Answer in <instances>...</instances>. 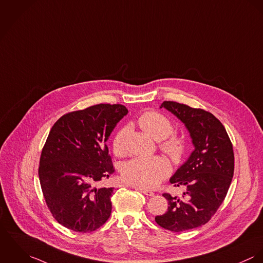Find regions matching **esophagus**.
<instances>
[{
  "instance_id": "obj_1",
  "label": "esophagus",
  "mask_w": 263,
  "mask_h": 263,
  "mask_svg": "<svg viewBox=\"0 0 263 263\" xmlns=\"http://www.w3.org/2000/svg\"><path fill=\"white\" fill-rule=\"evenodd\" d=\"M137 190H139L142 194H144L147 197H153L154 196V193L151 192V191H148V190H145V189H138V187H137Z\"/></svg>"
}]
</instances>
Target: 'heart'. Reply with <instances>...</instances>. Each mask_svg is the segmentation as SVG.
I'll return each mask as SVG.
<instances>
[{"label":"heart","instance_id":"heart-1","mask_svg":"<svg viewBox=\"0 0 263 263\" xmlns=\"http://www.w3.org/2000/svg\"><path fill=\"white\" fill-rule=\"evenodd\" d=\"M137 122L140 128L156 141L166 139L174 131L171 120L157 112H145ZM128 132V127H124L116 133L113 139V150L116 155L121 156L125 153ZM161 149L172 157L177 158L184 150V141L179 137L172 136L161 144ZM170 173L168 161L160 156L136 157L124 163L121 168V175L125 182L142 189L157 186Z\"/></svg>","mask_w":263,"mask_h":263}]
</instances>
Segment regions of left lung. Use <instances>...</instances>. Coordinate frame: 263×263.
<instances>
[{
  "label": "left lung",
  "mask_w": 263,
  "mask_h": 263,
  "mask_svg": "<svg viewBox=\"0 0 263 263\" xmlns=\"http://www.w3.org/2000/svg\"><path fill=\"white\" fill-rule=\"evenodd\" d=\"M161 108L183 123L195 147L170 179L185 187L182 197L186 198L163 194L170 204L167 212L155 217L160 227L181 232L204 225L223 203L233 178V146L225 127L213 114L171 101L163 102Z\"/></svg>",
  "instance_id": "8db88e82"
}]
</instances>
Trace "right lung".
Listing matches in <instances>:
<instances>
[{
	"instance_id": "obj_1",
	"label": "right lung",
	"mask_w": 263,
	"mask_h": 263,
	"mask_svg": "<svg viewBox=\"0 0 263 263\" xmlns=\"http://www.w3.org/2000/svg\"><path fill=\"white\" fill-rule=\"evenodd\" d=\"M128 114L123 105L100 104L59 118L42 149L38 170L45 202L62 226L91 232L109 219L114 187H97L115 170L106 142Z\"/></svg>"
}]
</instances>
